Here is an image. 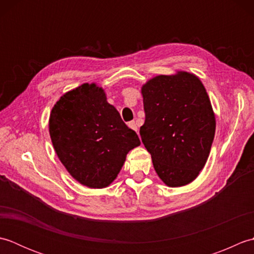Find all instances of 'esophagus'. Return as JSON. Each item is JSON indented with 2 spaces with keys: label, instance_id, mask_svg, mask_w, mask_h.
<instances>
[{
  "label": "esophagus",
  "instance_id": "obj_1",
  "mask_svg": "<svg viewBox=\"0 0 254 254\" xmlns=\"http://www.w3.org/2000/svg\"><path fill=\"white\" fill-rule=\"evenodd\" d=\"M128 127L130 128H132V130H134V131H137V124H136V122L135 121H131V122H128Z\"/></svg>",
  "mask_w": 254,
  "mask_h": 254
}]
</instances>
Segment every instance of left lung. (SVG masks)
Here are the masks:
<instances>
[{
    "label": "left lung",
    "instance_id": "obj_1",
    "mask_svg": "<svg viewBox=\"0 0 254 254\" xmlns=\"http://www.w3.org/2000/svg\"><path fill=\"white\" fill-rule=\"evenodd\" d=\"M142 142L165 185L192 182L206 164L216 121L206 89L197 76L179 71L143 85Z\"/></svg>",
    "mask_w": 254,
    "mask_h": 254
}]
</instances>
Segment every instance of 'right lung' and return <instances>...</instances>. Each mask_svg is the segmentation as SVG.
I'll list each match as a JSON object with an SVG mask.
<instances>
[{
  "instance_id": "add662e5",
  "label": "right lung",
  "mask_w": 254,
  "mask_h": 254,
  "mask_svg": "<svg viewBox=\"0 0 254 254\" xmlns=\"http://www.w3.org/2000/svg\"><path fill=\"white\" fill-rule=\"evenodd\" d=\"M50 137L59 159L83 186L102 189L116 179L127 154L141 142L108 104L104 89L83 84L52 108Z\"/></svg>"
}]
</instances>
